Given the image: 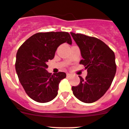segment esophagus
I'll use <instances>...</instances> for the list:
<instances>
[{"label": "esophagus", "mask_w": 129, "mask_h": 129, "mask_svg": "<svg viewBox=\"0 0 129 129\" xmlns=\"http://www.w3.org/2000/svg\"><path fill=\"white\" fill-rule=\"evenodd\" d=\"M66 76H67V77H71V76H72V75L69 73H67V75H66Z\"/></svg>", "instance_id": "obj_1"}]
</instances>
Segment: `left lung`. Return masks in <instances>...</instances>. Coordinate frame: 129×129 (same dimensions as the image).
Returning <instances> with one entry per match:
<instances>
[{"label":"left lung","instance_id":"8db88e82","mask_svg":"<svg viewBox=\"0 0 129 129\" xmlns=\"http://www.w3.org/2000/svg\"><path fill=\"white\" fill-rule=\"evenodd\" d=\"M71 34L81 50L82 59L80 64L87 69L85 80L79 76V84L72 86V90L80 101L93 103L102 98L112 84L117 71L115 53L107 45L95 37L72 32Z\"/></svg>","mask_w":129,"mask_h":129}]
</instances>
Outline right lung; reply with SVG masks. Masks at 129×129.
I'll use <instances>...</instances> for the list:
<instances>
[{
  "instance_id": "right-lung-1",
  "label": "right lung",
  "mask_w": 129,
  "mask_h": 129,
  "mask_svg": "<svg viewBox=\"0 0 129 129\" xmlns=\"http://www.w3.org/2000/svg\"><path fill=\"white\" fill-rule=\"evenodd\" d=\"M72 44L69 33L63 31L38 33L25 41L16 54L15 67L25 92L38 103H47L58 94V84L65 72H48L47 62L54 58L60 45Z\"/></svg>"
}]
</instances>
